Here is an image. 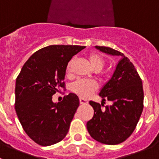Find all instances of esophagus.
Wrapping results in <instances>:
<instances>
[{
  "mask_svg": "<svg viewBox=\"0 0 159 159\" xmlns=\"http://www.w3.org/2000/svg\"><path fill=\"white\" fill-rule=\"evenodd\" d=\"M80 104H88V100L86 99H84V98H80Z\"/></svg>",
  "mask_w": 159,
  "mask_h": 159,
  "instance_id": "obj_1",
  "label": "esophagus"
}]
</instances>
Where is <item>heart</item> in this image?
<instances>
[{
    "instance_id": "1",
    "label": "heart",
    "mask_w": 159,
    "mask_h": 159,
    "mask_svg": "<svg viewBox=\"0 0 159 159\" xmlns=\"http://www.w3.org/2000/svg\"><path fill=\"white\" fill-rule=\"evenodd\" d=\"M89 62L93 67L94 70H101L102 67L104 66L105 61L104 59L102 58V56L97 53H92L88 56ZM72 60H71L67 65L66 71L67 73L70 72L71 70V65ZM71 89L75 93L82 97L89 96L92 92H94L97 89V85L95 82L92 80H77L72 84Z\"/></svg>"
}]
</instances>
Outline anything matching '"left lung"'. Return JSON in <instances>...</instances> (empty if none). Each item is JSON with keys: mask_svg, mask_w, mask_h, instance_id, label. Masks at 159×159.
Listing matches in <instances>:
<instances>
[{"mask_svg": "<svg viewBox=\"0 0 159 159\" xmlns=\"http://www.w3.org/2000/svg\"><path fill=\"white\" fill-rule=\"evenodd\" d=\"M95 48L121 59L118 61L111 77L100 89L102 101L107 99L111 105L102 109L98 102L90 101L94 116L87 123V129L94 139L107 145L123 143L132 134L143 109V82L127 57L115 49L103 46Z\"/></svg>", "mask_w": 159, "mask_h": 159, "instance_id": "8db88e82", "label": "left lung"}]
</instances>
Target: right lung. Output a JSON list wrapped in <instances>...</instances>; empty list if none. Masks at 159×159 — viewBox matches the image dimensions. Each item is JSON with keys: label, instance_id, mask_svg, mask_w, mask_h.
<instances>
[{"label": "right lung", "instance_id": "1", "mask_svg": "<svg viewBox=\"0 0 159 159\" xmlns=\"http://www.w3.org/2000/svg\"><path fill=\"white\" fill-rule=\"evenodd\" d=\"M84 48L80 45L43 48L29 57L16 78L15 110L25 133L39 145H53L67 135L80 100L70 93L61 102H54L52 95L64 88L67 64Z\"/></svg>", "mask_w": 159, "mask_h": 159}]
</instances>
